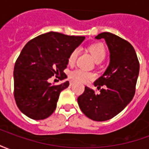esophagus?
<instances>
[{"instance_id":"1","label":"esophagus","mask_w":149,"mask_h":149,"mask_svg":"<svg viewBox=\"0 0 149 149\" xmlns=\"http://www.w3.org/2000/svg\"><path fill=\"white\" fill-rule=\"evenodd\" d=\"M70 86H72V85H73V84H74V82H73V81H70Z\"/></svg>"}]
</instances>
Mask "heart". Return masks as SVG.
Returning a JSON list of instances; mask_svg holds the SVG:
<instances>
[{
    "instance_id": "heart-1",
    "label": "heart",
    "mask_w": 149,
    "mask_h": 149,
    "mask_svg": "<svg viewBox=\"0 0 149 149\" xmlns=\"http://www.w3.org/2000/svg\"><path fill=\"white\" fill-rule=\"evenodd\" d=\"M88 51L93 56V58L96 62H101L106 56V49L102 43H95L93 45L89 46ZM78 55V51L77 49L73 50L71 54L68 56V64L73 65L77 60ZM70 77L75 81L84 83L86 82L93 77V75L90 72H86L83 69H76L70 73Z\"/></svg>"
}]
</instances>
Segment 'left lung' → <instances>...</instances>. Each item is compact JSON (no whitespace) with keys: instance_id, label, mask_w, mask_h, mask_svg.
I'll use <instances>...</instances> for the list:
<instances>
[{"instance_id":"8db88e82","label":"left lung","mask_w":149,"mask_h":149,"mask_svg":"<svg viewBox=\"0 0 149 149\" xmlns=\"http://www.w3.org/2000/svg\"><path fill=\"white\" fill-rule=\"evenodd\" d=\"M95 38H104L110 53L108 68L94 82L98 89L104 88L98 94L86 86L77 102L88 118L105 121L119 114L132 100L140 64L134 48L127 40L111 33H102Z\"/></svg>"}]
</instances>
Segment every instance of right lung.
<instances>
[{
	"label": "right lung",
	"mask_w": 149,
	"mask_h": 149,
	"mask_svg": "<svg viewBox=\"0 0 149 149\" xmlns=\"http://www.w3.org/2000/svg\"><path fill=\"white\" fill-rule=\"evenodd\" d=\"M85 39L56 32L41 34L24 45L15 63L14 97L22 113L33 120H44L52 114L62 90L68 87L65 81L52 85L49 79L56 75L67 78L68 56Z\"/></svg>",
	"instance_id": "right-lung-1"
}]
</instances>
